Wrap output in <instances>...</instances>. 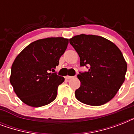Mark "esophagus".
<instances>
[{"label": "esophagus", "instance_id": "esophagus-1", "mask_svg": "<svg viewBox=\"0 0 134 134\" xmlns=\"http://www.w3.org/2000/svg\"><path fill=\"white\" fill-rule=\"evenodd\" d=\"M73 78V76H66V79H72Z\"/></svg>", "mask_w": 134, "mask_h": 134}]
</instances>
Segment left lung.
Segmentation results:
<instances>
[{
  "mask_svg": "<svg viewBox=\"0 0 134 134\" xmlns=\"http://www.w3.org/2000/svg\"><path fill=\"white\" fill-rule=\"evenodd\" d=\"M69 43L79 55L80 66L88 68L77 76L81 86L75 91L76 99L94 106L109 102L125 79L127 65L121 51L107 39L93 35H76Z\"/></svg>",
  "mask_w": 134,
  "mask_h": 134,
  "instance_id": "obj_1",
  "label": "left lung"
}]
</instances>
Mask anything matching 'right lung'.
I'll list each match as a JSON object with an SVG mask.
<instances>
[{
	"instance_id": "1",
	"label": "right lung",
	"mask_w": 134,
	"mask_h": 134,
	"mask_svg": "<svg viewBox=\"0 0 134 134\" xmlns=\"http://www.w3.org/2000/svg\"><path fill=\"white\" fill-rule=\"evenodd\" d=\"M69 43L63 37H48L27 46L12 65L10 83L24 104L40 107L56 98L65 78L57 75L55 67Z\"/></svg>"
}]
</instances>
